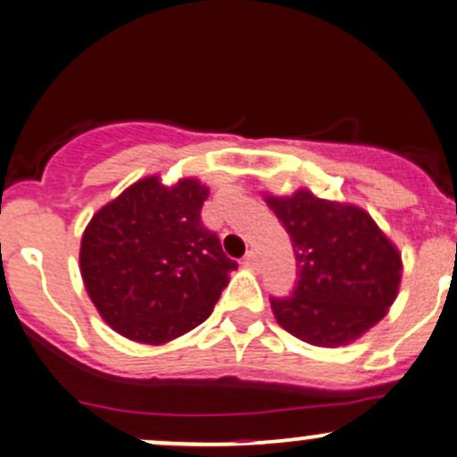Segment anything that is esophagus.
Wrapping results in <instances>:
<instances>
[{"instance_id": "obj_1", "label": "esophagus", "mask_w": 457, "mask_h": 457, "mask_svg": "<svg viewBox=\"0 0 457 457\" xmlns=\"http://www.w3.org/2000/svg\"><path fill=\"white\" fill-rule=\"evenodd\" d=\"M243 265H247V267H258V254H256L254 250H250L245 256H243Z\"/></svg>"}]
</instances>
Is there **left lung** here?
Returning <instances> with one entry per match:
<instances>
[{"label": "left lung", "instance_id": "left-lung-1", "mask_svg": "<svg viewBox=\"0 0 457 457\" xmlns=\"http://www.w3.org/2000/svg\"><path fill=\"white\" fill-rule=\"evenodd\" d=\"M283 220L298 285L292 296L271 298L276 322L316 347H345L382 320L403 278V256L370 212L353 203L318 199L296 190L265 195Z\"/></svg>", "mask_w": 457, "mask_h": 457}]
</instances>
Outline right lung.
I'll return each mask as SVG.
<instances>
[{
  "mask_svg": "<svg viewBox=\"0 0 457 457\" xmlns=\"http://www.w3.org/2000/svg\"><path fill=\"white\" fill-rule=\"evenodd\" d=\"M210 190L183 177H143L95 212L81 237L79 270L101 318L123 338L165 345L214 310L237 262L201 223Z\"/></svg>",
  "mask_w": 457,
  "mask_h": 457,
  "instance_id": "right-lung-1",
  "label": "right lung"
}]
</instances>
